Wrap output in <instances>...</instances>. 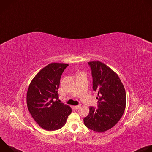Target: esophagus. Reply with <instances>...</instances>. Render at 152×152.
<instances>
[{
    "label": "esophagus",
    "instance_id": "34e87169",
    "mask_svg": "<svg viewBox=\"0 0 152 152\" xmlns=\"http://www.w3.org/2000/svg\"><path fill=\"white\" fill-rule=\"evenodd\" d=\"M80 107V104H79V105H77V106H75V108L76 110H77V109H79V108Z\"/></svg>",
    "mask_w": 152,
    "mask_h": 152
}]
</instances>
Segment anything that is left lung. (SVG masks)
I'll return each instance as SVG.
<instances>
[{"mask_svg":"<svg viewBox=\"0 0 152 152\" xmlns=\"http://www.w3.org/2000/svg\"><path fill=\"white\" fill-rule=\"evenodd\" d=\"M88 64L91 70L93 90L97 92L98 108L90 106L83 121L92 131L103 132L114 127L121 118L126 107V91L117 74L104 63L96 61Z\"/></svg>","mask_w":152,"mask_h":152,"instance_id":"1","label":"left lung"}]
</instances>
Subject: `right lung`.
I'll return each mask as SVG.
<instances>
[{"label": "right lung", "mask_w": 152, "mask_h": 152, "mask_svg": "<svg viewBox=\"0 0 152 152\" xmlns=\"http://www.w3.org/2000/svg\"><path fill=\"white\" fill-rule=\"evenodd\" d=\"M68 66L55 62L48 65L34 77L28 90V110L38 124L47 131L61 129L72 113L69 106L58 101L60 79Z\"/></svg>", "instance_id": "obj_1"}]
</instances>
